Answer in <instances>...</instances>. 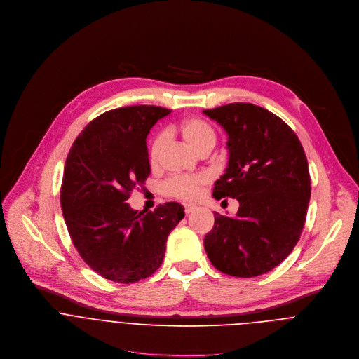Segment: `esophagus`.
<instances>
[{
	"label": "esophagus",
	"mask_w": 359,
	"mask_h": 359,
	"mask_svg": "<svg viewBox=\"0 0 359 359\" xmlns=\"http://www.w3.org/2000/svg\"><path fill=\"white\" fill-rule=\"evenodd\" d=\"M195 209H196L195 205H185V213H187V215H189V213L194 212Z\"/></svg>",
	"instance_id": "1"
}]
</instances>
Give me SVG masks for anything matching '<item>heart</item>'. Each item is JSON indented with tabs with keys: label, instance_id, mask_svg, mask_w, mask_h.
Wrapping results in <instances>:
<instances>
[{
	"label": "heart",
	"instance_id": "heart-1",
	"mask_svg": "<svg viewBox=\"0 0 359 359\" xmlns=\"http://www.w3.org/2000/svg\"><path fill=\"white\" fill-rule=\"evenodd\" d=\"M181 137L187 144L198 153L202 149L213 147L215 141H217V134H215L213 127L198 117H191L184 120L178 127ZM165 141V135L163 133H157L149 146V158L151 164H156L158 161V157L161 154L163 146ZM206 184L205 175H178L172 177L168 181L164 182L163 191L165 195L182 201H192L198 196L201 188Z\"/></svg>",
	"mask_w": 359,
	"mask_h": 359
}]
</instances>
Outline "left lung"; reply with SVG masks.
Returning <instances> with one entry per match:
<instances>
[{
	"label": "left lung",
	"mask_w": 359,
	"mask_h": 359,
	"mask_svg": "<svg viewBox=\"0 0 359 359\" xmlns=\"http://www.w3.org/2000/svg\"><path fill=\"white\" fill-rule=\"evenodd\" d=\"M228 134L229 161L213 196L239 201L235 218L215 212L203 246L210 263L235 277H256L287 257L304 228L311 181L296 133L252 103L203 110Z\"/></svg>",
	"instance_id": "1"
}]
</instances>
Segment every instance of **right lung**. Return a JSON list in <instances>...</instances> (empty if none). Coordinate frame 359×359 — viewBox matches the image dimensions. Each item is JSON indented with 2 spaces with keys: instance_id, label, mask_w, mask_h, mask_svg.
<instances>
[{
  "instance_id": "1",
  "label": "right lung",
  "mask_w": 359,
  "mask_h": 359,
  "mask_svg": "<svg viewBox=\"0 0 359 359\" xmlns=\"http://www.w3.org/2000/svg\"><path fill=\"white\" fill-rule=\"evenodd\" d=\"M170 113L146 104L109 110L83 128L67 154L60 188L67 232L86 264L107 280L128 284L151 276L185 215L177 202L150 212L126 202L151 172L147 134Z\"/></svg>"
}]
</instances>
